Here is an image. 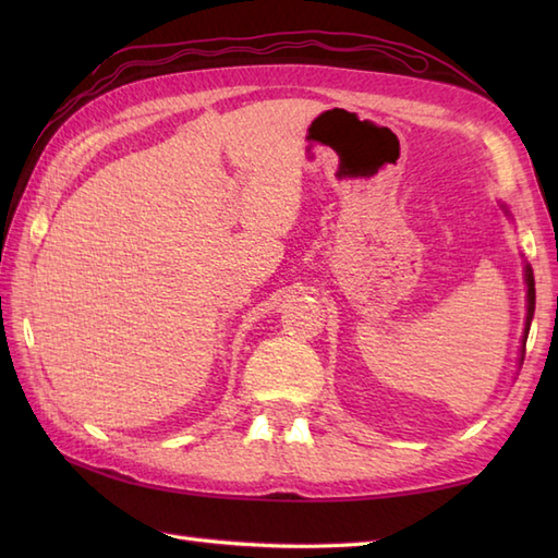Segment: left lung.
I'll return each mask as SVG.
<instances>
[{
	"label": "left lung",
	"instance_id": "8db88e82",
	"mask_svg": "<svg viewBox=\"0 0 558 558\" xmlns=\"http://www.w3.org/2000/svg\"><path fill=\"white\" fill-rule=\"evenodd\" d=\"M525 280H527V326H530L532 314H535V278H532L530 266L525 268ZM525 338H527V328H525Z\"/></svg>",
	"mask_w": 558,
	"mask_h": 558
}]
</instances>
